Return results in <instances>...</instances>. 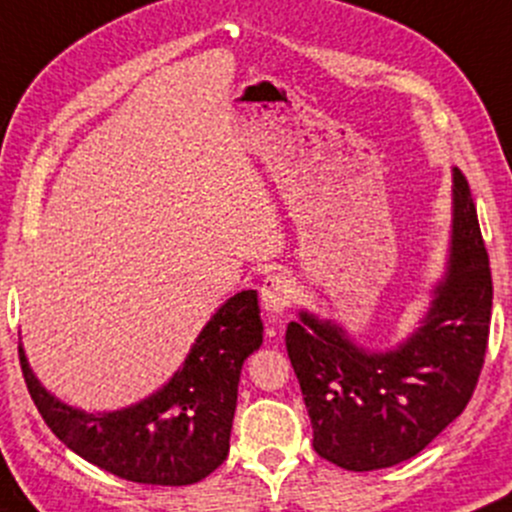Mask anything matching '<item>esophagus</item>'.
I'll return each mask as SVG.
<instances>
[{"mask_svg": "<svg viewBox=\"0 0 512 512\" xmlns=\"http://www.w3.org/2000/svg\"><path fill=\"white\" fill-rule=\"evenodd\" d=\"M292 300H295V285H292L290 278L275 273L268 275L261 285V304L266 309V314L271 319L283 317L285 309L290 307Z\"/></svg>", "mask_w": 512, "mask_h": 512, "instance_id": "obj_1", "label": "esophagus"}]
</instances>
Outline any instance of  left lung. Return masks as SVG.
Masks as SVG:
<instances>
[{
    "label": "left lung",
    "mask_w": 512,
    "mask_h": 512,
    "mask_svg": "<svg viewBox=\"0 0 512 512\" xmlns=\"http://www.w3.org/2000/svg\"><path fill=\"white\" fill-rule=\"evenodd\" d=\"M491 268L467 179L452 169L445 271L416 329L370 348L341 319L300 309L285 346L314 428V450L348 472L416 457L464 411L484 365Z\"/></svg>",
    "instance_id": "8db88e82"
}]
</instances>
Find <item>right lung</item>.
I'll return each instance as SVG.
<instances>
[{
  "label": "right lung",
  "mask_w": 512,
  "mask_h": 512,
  "mask_svg": "<svg viewBox=\"0 0 512 512\" xmlns=\"http://www.w3.org/2000/svg\"><path fill=\"white\" fill-rule=\"evenodd\" d=\"M263 343L256 290L232 295L195 336L179 370L145 399L84 411L40 384L19 341L28 392L48 428L103 472L152 486H188L229 455L241 365Z\"/></svg>",
  "instance_id": "1"
}]
</instances>
